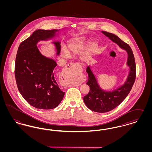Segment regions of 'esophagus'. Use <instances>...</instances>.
Instances as JSON below:
<instances>
[{"label": "esophagus", "instance_id": "1", "mask_svg": "<svg viewBox=\"0 0 152 152\" xmlns=\"http://www.w3.org/2000/svg\"><path fill=\"white\" fill-rule=\"evenodd\" d=\"M76 66H79L78 64H75V63H70L67 65H66L64 67V69L62 72V76L63 77L64 80H65V81L63 83V86L64 87H69L71 86L72 85V83L68 81L67 80L68 79L69 75H73L72 71L73 69L74 68L76 67ZM85 80V78L84 76H81L79 78V81H78V84L77 85H80L81 83H83Z\"/></svg>", "mask_w": 152, "mask_h": 152}]
</instances>
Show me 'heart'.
<instances>
[{
	"label": "heart",
	"mask_w": 152,
	"mask_h": 152,
	"mask_svg": "<svg viewBox=\"0 0 152 152\" xmlns=\"http://www.w3.org/2000/svg\"><path fill=\"white\" fill-rule=\"evenodd\" d=\"M88 39L85 37H76L68 41L67 43V51L64 50L62 51V55L64 58H69V54L76 55L81 53L80 59L83 62L89 61L94 55L98 47L96 42H91L88 44Z\"/></svg>",
	"instance_id": "b5f03b06"
}]
</instances>
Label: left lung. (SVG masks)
Masks as SVG:
<instances>
[{"label": "left lung", "mask_w": 152, "mask_h": 152, "mask_svg": "<svg viewBox=\"0 0 152 152\" xmlns=\"http://www.w3.org/2000/svg\"><path fill=\"white\" fill-rule=\"evenodd\" d=\"M102 33L121 48L126 51L128 56L126 64L129 67V72L123 86L112 91H105L98 84L90 66L87 67L86 71L88 74V80L87 84L90 87V90L89 93L84 97L83 100L88 108L99 113L110 111L124 101L132 89L136 75L135 60L130 46L115 34L106 31H102Z\"/></svg>", "instance_id": "obj_1"}]
</instances>
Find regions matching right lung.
Instances as JSON below:
<instances>
[{"instance_id":"obj_1","label":"right lung","mask_w":152,"mask_h":152,"mask_svg":"<svg viewBox=\"0 0 152 152\" xmlns=\"http://www.w3.org/2000/svg\"><path fill=\"white\" fill-rule=\"evenodd\" d=\"M58 31V29H37L22 42L17 52L15 64L17 87L23 98L36 108H55L65 94L58 87L53 75L56 62L43 55L36 45L39 41L55 37ZM53 43L58 55L60 43Z\"/></svg>"}]
</instances>
